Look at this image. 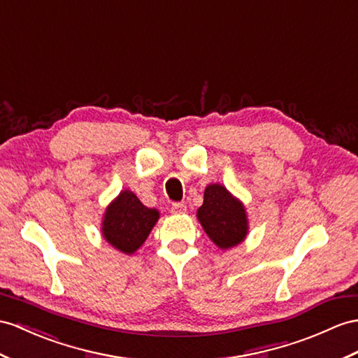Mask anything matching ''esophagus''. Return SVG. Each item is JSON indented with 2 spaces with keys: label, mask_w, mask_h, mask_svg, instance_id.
<instances>
[{
  "label": "esophagus",
  "mask_w": 358,
  "mask_h": 358,
  "mask_svg": "<svg viewBox=\"0 0 358 358\" xmlns=\"http://www.w3.org/2000/svg\"><path fill=\"white\" fill-rule=\"evenodd\" d=\"M170 211L171 214H184L187 211V206L185 203H173Z\"/></svg>",
  "instance_id": "34e87169"
}]
</instances>
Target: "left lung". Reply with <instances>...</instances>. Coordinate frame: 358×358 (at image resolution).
<instances>
[{"label":"left lung","mask_w":358,"mask_h":358,"mask_svg":"<svg viewBox=\"0 0 358 358\" xmlns=\"http://www.w3.org/2000/svg\"><path fill=\"white\" fill-rule=\"evenodd\" d=\"M197 219L214 245L224 250L240 245L248 235L245 206L220 184L205 188L203 205L197 209Z\"/></svg>","instance_id":"1"}]
</instances>
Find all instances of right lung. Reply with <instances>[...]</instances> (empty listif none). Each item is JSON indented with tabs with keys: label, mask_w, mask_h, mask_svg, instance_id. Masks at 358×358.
Returning <instances> with one entry per match:
<instances>
[{
	"label": "right lung",
	"mask_w": 358,
	"mask_h": 358,
	"mask_svg": "<svg viewBox=\"0 0 358 358\" xmlns=\"http://www.w3.org/2000/svg\"><path fill=\"white\" fill-rule=\"evenodd\" d=\"M158 219V209L144 206L132 191L124 189L104 211L101 232L112 248L130 255L143 246Z\"/></svg>",
	"instance_id": "right-lung-1"
}]
</instances>
